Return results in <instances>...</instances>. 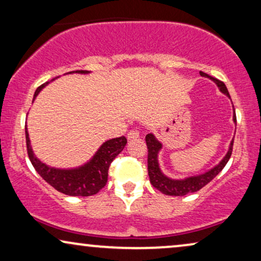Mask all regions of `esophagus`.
Masks as SVG:
<instances>
[{
  "label": "esophagus",
  "instance_id": "1",
  "mask_svg": "<svg viewBox=\"0 0 261 261\" xmlns=\"http://www.w3.org/2000/svg\"><path fill=\"white\" fill-rule=\"evenodd\" d=\"M139 135H140V133H139L138 129H130L129 132H128L127 138H128V140H133V139L139 138Z\"/></svg>",
  "mask_w": 261,
  "mask_h": 261
}]
</instances>
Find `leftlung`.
I'll return each mask as SVG.
<instances>
[{
    "label": "left lung",
    "mask_w": 261,
    "mask_h": 261,
    "mask_svg": "<svg viewBox=\"0 0 261 261\" xmlns=\"http://www.w3.org/2000/svg\"><path fill=\"white\" fill-rule=\"evenodd\" d=\"M201 76L203 77H208L210 80L215 82L217 84V87L220 88V90L223 92L224 95H227L228 97H230L229 92H228L226 85H224L223 82H221L216 78H214L209 74H206L204 72H199ZM234 122L237 123V115L234 114L233 116ZM146 140V145H147V149H148V155H147V170H148V176H149V181L151 184L154 187L156 190H159L163 194H165L167 196H185L188 194H191V192H196L198 190H201L203 187H205L209 181H212L214 178H215L217 174H219L221 171L223 170V167L226 166V164L229 160L230 155H231V151H233V144H234V139L233 141L230 142L229 149H228L227 154L224 158L221 160V163L219 165H216L214 169H212L208 172L199 174V176H195V177H189L187 179L183 180H176V179H171V178H167L166 176H164L162 171L159 169V164H158V152L160 151V148L163 147L162 144L156 140L155 137L153 134H147L145 138Z\"/></svg>",
    "instance_id": "left-lung-1"
}]
</instances>
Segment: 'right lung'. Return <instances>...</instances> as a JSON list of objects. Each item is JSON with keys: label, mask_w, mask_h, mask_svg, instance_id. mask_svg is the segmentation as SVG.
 Listing matches in <instances>:
<instances>
[{"label": "right lung", "mask_w": 261, "mask_h": 261, "mask_svg": "<svg viewBox=\"0 0 261 261\" xmlns=\"http://www.w3.org/2000/svg\"><path fill=\"white\" fill-rule=\"evenodd\" d=\"M76 72L89 73V71L77 70ZM55 80L56 78H53L51 82ZM46 84H48V82H46V83L40 85L37 89L34 94V98L37 97L39 91ZM24 132H26L28 158H30L35 171L40 174L42 179L47 181L57 191L69 196H83V197H87V196L96 195L102 188H105L107 181H108V170L110 164L120 154L127 144V139L124 137L112 139V140L106 141L99 147L98 151L96 152L94 158L85 164V165L78 167V169L60 170L45 165L44 163H41L40 160L35 158L30 144L27 127H24Z\"/></svg>", "instance_id": "obj_1"}]
</instances>
